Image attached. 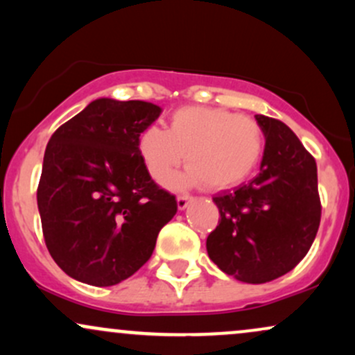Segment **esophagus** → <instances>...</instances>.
Masks as SVG:
<instances>
[{
	"mask_svg": "<svg viewBox=\"0 0 355 355\" xmlns=\"http://www.w3.org/2000/svg\"><path fill=\"white\" fill-rule=\"evenodd\" d=\"M190 200H191V198L187 197V195H180V197L177 198V207H178V210H185L187 207H189Z\"/></svg>",
	"mask_w": 355,
	"mask_h": 355,
	"instance_id": "esophagus-1",
	"label": "esophagus"
}]
</instances>
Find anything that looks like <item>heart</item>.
Segmentation results:
<instances>
[{
    "label": "heart",
    "mask_w": 355,
    "mask_h": 355,
    "mask_svg": "<svg viewBox=\"0 0 355 355\" xmlns=\"http://www.w3.org/2000/svg\"><path fill=\"white\" fill-rule=\"evenodd\" d=\"M138 153L153 180H165L185 157L189 168L168 182L173 189L205 183L225 190L254 173L263 155V133L250 116L183 107L170 118L168 130L152 125L140 133Z\"/></svg>",
    "instance_id": "heart-1"
}]
</instances>
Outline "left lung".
Wrapping results in <instances>:
<instances>
[{
  "mask_svg": "<svg viewBox=\"0 0 355 355\" xmlns=\"http://www.w3.org/2000/svg\"><path fill=\"white\" fill-rule=\"evenodd\" d=\"M266 137L260 172L215 195L218 225L207 237L211 262L240 282L266 284L291 272L320 223L315 160L282 121L255 115Z\"/></svg>",
  "mask_w": 355,
  "mask_h": 355,
  "instance_id": "left-lung-1",
  "label": "left lung"
}]
</instances>
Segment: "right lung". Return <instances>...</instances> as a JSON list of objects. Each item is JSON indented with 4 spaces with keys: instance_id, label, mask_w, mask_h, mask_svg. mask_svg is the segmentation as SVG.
I'll return each instance as SVG.
<instances>
[{
    "instance_id": "obj_1",
    "label": "right lung",
    "mask_w": 355,
    "mask_h": 355,
    "mask_svg": "<svg viewBox=\"0 0 355 355\" xmlns=\"http://www.w3.org/2000/svg\"><path fill=\"white\" fill-rule=\"evenodd\" d=\"M160 113L148 101L98 98L48 141L36 198L48 252L71 279L110 287L132 277L177 214L138 153Z\"/></svg>"
}]
</instances>
